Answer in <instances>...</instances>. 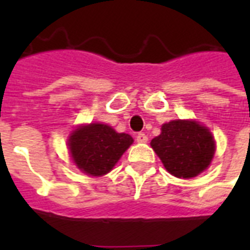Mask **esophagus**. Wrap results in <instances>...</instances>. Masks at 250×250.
I'll return each mask as SVG.
<instances>
[{
  "instance_id": "34e87169",
  "label": "esophagus",
  "mask_w": 250,
  "mask_h": 250,
  "mask_svg": "<svg viewBox=\"0 0 250 250\" xmlns=\"http://www.w3.org/2000/svg\"><path fill=\"white\" fill-rule=\"evenodd\" d=\"M136 141H137V143H146V141H148V136H146V135H145V133H143V132L137 133Z\"/></svg>"
}]
</instances>
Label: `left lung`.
I'll return each instance as SVG.
<instances>
[{
	"label": "left lung",
	"mask_w": 250,
	"mask_h": 250,
	"mask_svg": "<svg viewBox=\"0 0 250 250\" xmlns=\"http://www.w3.org/2000/svg\"><path fill=\"white\" fill-rule=\"evenodd\" d=\"M165 168L176 178L190 179L206 170L215 153L209 128L196 121H171L150 143Z\"/></svg>",
	"instance_id": "1"
}]
</instances>
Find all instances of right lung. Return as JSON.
I'll use <instances>...</instances> for the list:
<instances>
[{
    "label": "right lung",
    "instance_id": "obj_1",
    "mask_svg": "<svg viewBox=\"0 0 250 250\" xmlns=\"http://www.w3.org/2000/svg\"><path fill=\"white\" fill-rule=\"evenodd\" d=\"M132 143L128 133H118L102 123H90L72 131L68 149L78 168L90 176H102L113 170Z\"/></svg>",
    "mask_w": 250,
    "mask_h": 250
}]
</instances>
